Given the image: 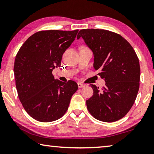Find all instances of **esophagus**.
Instances as JSON below:
<instances>
[{
	"label": "esophagus",
	"instance_id": "1",
	"mask_svg": "<svg viewBox=\"0 0 154 154\" xmlns=\"http://www.w3.org/2000/svg\"><path fill=\"white\" fill-rule=\"evenodd\" d=\"M77 85H78V87H79V88H83V87L85 86V84H83V83H80V82L78 83Z\"/></svg>",
	"mask_w": 154,
	"mask_h": 154
}]
</instances>
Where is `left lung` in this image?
Masks as SVG:
<instances>
[{"label":"left lung","mask_w":154,"mask_h":154,"mask_svg":"<svg viewBox=\"0 0 154 154\" xmlns=\"http://www.w3.org/2000/svg\"><path fill=\"white\" fill-rule=\"evenodd\" d=\"M82 37L93 51L94 67L105 81L99 88L91 84L94 94L86 100L88 110L94 118L105 122L118 121L133 105L139 89L140 69L139 58L124 37L103 29H82Z\"/></svg>","instance_id":"left-lung-1"}]
</instances>
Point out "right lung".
Instances as JSON below:
<instances>
[{
	"label": "right lung",
	"mask_w": 154,
	"mask_h": 154,
	"mask_svg": "<svg viewBox=\"0 0 154 154\" xmlns=\"http://www.w3.org/2000/svg\"><path fill=\"white\" fill-rule=\"evenodd\" d=\"M78 30L38 31L18 51L14 76L18 97L25 111L36 120L50 122L62 118L69 107L77 83L54 79L52 71L73 42Z\"/></svg>",
	"instance_id": "add662e5"
}]
</instances>
